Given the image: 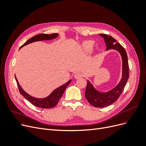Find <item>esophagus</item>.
I'll return each mask as SVG.
<instances>
[{"mask_svg":"<svg viewBox=\"0 0 146 146\" xmlns=\"http://www.w3.org/2000/svg\"><path fill=\"white\" fill-rule=\"evenodd\" d=\"M83 77V74L81 72H77L74 74V77L76 79H78Z\"/></svg>","mask_w":146,"mask_h":146,"instance_id":"34e87169","label":"esophagus"}]
</instances>
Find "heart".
<instances>
[{"label":"heart","mask_w":146,"mask_h":146,"mask_svg":"<svg viewBox=\"0 0 146 146\" xmlns=\"http://www.w3.org/2000/svg\"><path fill=\"white\" fill-rule=\"evenodd\" d=\"M93 46H94V42L91 40L86 41L84 42L82 44L83 50L88 52H91L92 50Z\"/></svg>","instance_id":"obj_1"}]
</instances>
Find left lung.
Here are the masks:
<instances>
[{
	"label": "left lung",
	"instance_id": "1",
	"mask_svg": "<svg viewBox=\"0 0 146 146\" xmlns=\"http://www.w3.org/2000/svg\"><path fill=\"white\" fill-rule=\"evenodd\" d=\"M104 38L107 50L114 48L119 51L122 58V77L121 82L113 90L106 93H100L94 89L91 84L87 81L85 92L86 100L91 105L97 108H103L109 106L116 101L121 96L129 77V66L126 51L115 39L106 34H100Z\"/></svg>",
	"mask_w": 146,
	"mask_h": 146
}]
</instances>
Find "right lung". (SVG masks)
Masks as SVG:
<instances>
[{
	"label": "right lung",
	"instance_id": "1",
	"mask_svg": "<svg viewBox=\"0 0 146 146\" xmlns=\"http://www.w3.org/2000/svg\"><path fill=\"white\" fill-rule=\"evenodd\" d=\"M58 34L57 33H52V34H45V33H41L39 34L38 35H36L32 38L29 39L28 41H26L24 44L21 46L23 47L25 45L29 44L35 41H42V40H48V39H52L56 38L58 36ZM15 79L17 82V86H18V89L19 91V92L21 94L23 95L24 98L28 100L35 107H37L39 108H51L55 107V106L58 104L60 99L61 98V96L63 94L64 92L66 90V87H67L69 83L71 82V80H70L69 82H68L66 83L63 86H61L58 88H56L55 90L53 91L50 96H48L47 98L44 99H36L34 98L33 97L30 96L28 94L22 89L21 87L20 86L19 84L18 83V81H17V78L15 76Z\"/></svg>",
	"mask_w": 146,
	"mask_h": 146
}]
</instances>
